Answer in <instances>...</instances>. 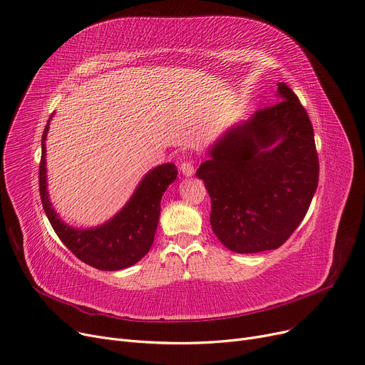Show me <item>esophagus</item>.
Listing matches in <instances>:
<instances>
[{
    "instance_id": "obj_1",
    "label": "esophagus",
    "mask_w": 365,
    "mask_h": 365,
    "mask_svg": "<svg viewBox=\"0 0 365 365\" xmlns=\"http://www.w3.org/2000/svg\"><path fill=\"white\" fill-rule=\"evenodd\" d=\"M180 171L185 174V176H192L194 174V164H192V161H183L182 164H180Z\"/></svg>"
}]
</instances>
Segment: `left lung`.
I'll return each mask as SVG.
<instances>
[{
	"label": "left lung",
	"mask_w": 365,
	"mask_h": 365,
	"mask_svg": "<svg viewBox=\"0 0 365 365\" xmlns=\"http://www.w3.org/2000/svg\"><path fill=\"white\" fill-rule=\"evenodd\" d=\"M209 156L197 178L210 195V225L222 245L237 253L280 247L319 180L313 126L297 95L279 83L277 101L228 131Z\"/></svg>",
	"instance_id": "obj_1"
}]
</instances>
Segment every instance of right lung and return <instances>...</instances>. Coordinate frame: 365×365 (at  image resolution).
<instances>
[{"mask_svg":"<svg viewBox=\"0 0 365 365\" xmlns=\"http://www.w3.org/2000/svg\"><path fill=\"white\" fill-rule=\"evenodd\" d=\"M47 130H49V122L46 125L41 138L38 186L43 209L52 228L61 242L78 259L93 268L115 272L131 267L146 255L153 243L158 220H160L161 198L168 185L178 178L176 165L164 164L153 168L141 180L125 207L104 225L91 230H74L59 220L47 197L44 158Z\"/></svg>","mask_w":365,"mask_h":365,"instance_id":"obj_1","label":"right lung"}]
</instances>
